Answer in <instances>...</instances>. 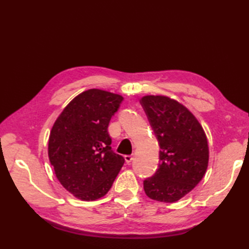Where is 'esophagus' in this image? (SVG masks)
<instances>
[{"label": "esophagus", "mask_w": 249, "mask_h": 249, "mask_svg": "<svg viewBox=\"0 0 249 249\" xmlns=\"http://www.w3.org/2000/svg\"><path fill=\"white\" fill-rule=\"evenodd\" d=\"M124 159H125L126 163H130V162H132V160L134 159V156L133 155H126V156H124Z\"/></svg>", "instance_id": "1"}]
</instances>
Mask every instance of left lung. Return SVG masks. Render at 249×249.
Masks as SVG:
<instances>
[{
    "mask_svg": "<svg viewBox=\"0 0 249 249\" xmlns=\"http://www.w3.org/2000/svg\"><path fill=\"white\" fill-rule=\"evenodd\" d=\"M159 142V167L144 181L146 196L171 203L196 188L209 165V144L204 129L182 103L166 95L141 99Z\"/></svg>",
    "mask_w": 249,
    "mask_h": 249,
    "instance_id": "8db88e82",
    "label": "left lung"
}]
</instances>
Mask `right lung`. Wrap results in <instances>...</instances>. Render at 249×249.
I'll return each instance as SVG.
<instances>
[{
  "label": "right lung",
  "mask_w": 249,
  "mask_h": 249,
  "mask_svg": "<svg viewBox=\"0 0 249 249\" xmlns=\"http://www.w3.org/2000/svg\"><path fill=\"white\" fill-rule=\"evenodd\" d=\"M123 96L89 89L62 109L50 130L48 157L59 182L82 201L104 196L124 165L111 149L108 123Z\"/></svg>",
  "instance_id": "obj_1"
}]
</instances>
